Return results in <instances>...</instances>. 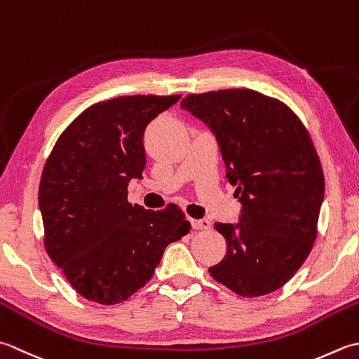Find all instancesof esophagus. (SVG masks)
Returning <instances> with one entry per match:
<instances>
[{
  "instance_id": "34e87169",
  "label": "esophagus",
  "mask_w": 359,
  "mask_h": 359,
  "mask_svg": "<svg viewBox=\"0 0 359 359\" xmlns=\"http://www.w3.org/2000/svg\"><path fill=\"white\" fill-rule=\"evenodd\" d=\"M190 226H192V229L195 231H201V229H209L210 223L208 220H194V218H190Z\"/></svg>"
}]
</instances>
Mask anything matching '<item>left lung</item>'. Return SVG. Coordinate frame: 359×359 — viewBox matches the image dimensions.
I'll list each match as a JSON object with an SVG mask.
<instances>
[{"label":"left lung","mask_w":359,"mask_h":359,"mask_svg":"<svg viewBox=\"0 0 359 359\" xmlns=\"http://www.w3.org/2000/svg\"><path fill=\"white\" fill-rule=\"evenodd\" d=\"M181 108L217 137L238 223H215L228 252L210 276L245 297L283 287L316 240L324 173L309 131L282 104L254 90L189 94Z\"/></svg>","instance_id":"1"}]
</instances>
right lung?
<instances>
[{
	"label": "right lung",
	"mask_w": 359,
	"mask_h": 359,
	"mask_svg": "<svg viewBox=\"0 0 359 359\" xmlns=\"http://www.w3.org/2000/svg\"><path fill=\"white\" fill-rule=\"evenodd\" d=\"M181 96H123L86 108L57 139L41 173L39 204L46 252L80 296L114 305L147 283L164 250L190 223L169 204H130L142 178L144 133Z\"/></svg>",
	"instance_id": "add662e5"
}]
</instances>
